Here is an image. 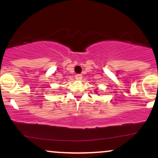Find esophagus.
<instances>
[{
	"mask_svg": "<svg viewBox=\"0 0 158 158\" xmlns=\"http://www.w3.org/2000/svg\"><path fill=\"white\" fill-rule=\"evenodd\" d=\"M75 78L77 80H81V78H82V76H81V74H77V75L75 76Z\"/></svg>",
	"mask_w": 158,
	"mask_h": 158,
	"instance_id": "esophagus-1",
	"label": "esophagus"
}]
</instances>
